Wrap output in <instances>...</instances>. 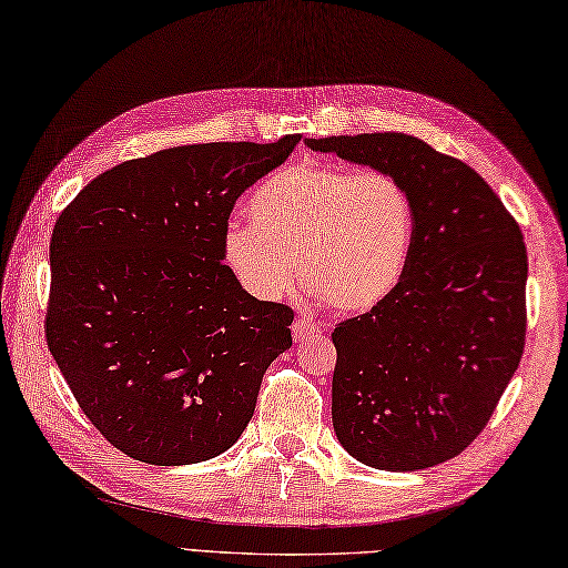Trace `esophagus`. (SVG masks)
Here are the masks:
<instances>
[{"instance_id":"obj_1","label":"esophagus","mask_w":568,"mask_h":568,"mask_svg":"<svg viewBox=\"0 0 568 568\" xmlns=\"http://www.w3.org/2000/svg\"><path fill=\"white\" fill-rule=\"evenodd\" d=\"M292 333H294V341H308V338H314V335H318L321 331L308 318H296L292 326Z\"/></svg>"}]
</instances>
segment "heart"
Instances as JSON below:
<instances>
[{"label":"heart","instance_id":"b5f03b06","mask_svg":"<svg viewBox=\"0 0 568 568\" xmlns=\"http://www.w3.org/2000/svg\"><path fill=\"white\" fill-rule=\"evenodd\" d=\"M250 217L223 225V260L247 294L282 301L301 280L341 314H367L407 274L416 211L402 181L301 161L260 183Z\"/></svg>","mask_w":568,"mask_h":568}]
</instances>
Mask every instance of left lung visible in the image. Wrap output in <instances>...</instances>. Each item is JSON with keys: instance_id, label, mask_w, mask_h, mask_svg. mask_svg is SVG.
<instances>
[{"instance_id": "obj_1", "label": "left lung", "mask_w": 568, "mask_h": 568, "mask_svg": "<svg viewBox=\"0 0 568 568\" xmlns=\"http://www.w3.org/2000/svg\"><path fill=\"white\" fill-rule=\"evenodd\" d=\"M306 146L389 173L416 211L397 292L333 331L335 436L369 468L438 466L485 429L523 357V230L483 176L412 134H343Z\"/></svg>"}]
</instances>
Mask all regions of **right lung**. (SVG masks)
I'll return each instance as SVG.
<instances>
[{"mask_svg": "<svg viewBox=\"0 0 568 568\" xmlns=\"http://www.w3.org/2000/svg\"><path fill=\"white\" fill-rule=\"evenodd\" d=\"M213 142L124 161L51 235L45 343L92 426L134 460L189 466L233 446L294 311L223 264V225L298 144Z\"/></svg>", "mask_w": 568, "mask_h": 568, "instance_id": "right-lung-1", "label": "right lung"}]
</instances>
